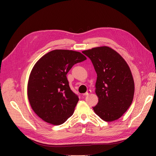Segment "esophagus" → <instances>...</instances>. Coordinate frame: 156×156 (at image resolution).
I'll return each mask as SVG.
<instances>
[{"instance_id": "1", "label": "esophagus", "mask_w": 156, "mask_h": 156, "mask_svg": "<svg viewBox=\"0 0 156 156\" xmlns=\"http://www.w3.org/2000/svg\"><path fill=\"white\" fill-rule=\"evenodd\" d=\"M91 92H92V90H88L87 91V92H86L85 94H84L83 95H84V96H88L89 94H90Z\"/></svg>"}]
</instances>
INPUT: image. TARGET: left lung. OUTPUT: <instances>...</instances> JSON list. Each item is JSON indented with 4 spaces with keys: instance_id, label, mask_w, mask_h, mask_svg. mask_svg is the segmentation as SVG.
<instances>
[{
    "instance_id": "8db88e82",
    "label": "left lung",
    "mask_w": 156,
    "mask_h": 156,
    "mask_svg": "<svg viewBox=\"0 0 156 156\" xmlns=\"http://www.w3.org/2000/svg\"><path fill=\"white\" fill-rule=\"evenodd\" d=\"M91 60L97 73L98 105L93 107L102 120L119 119L133 101L135 84L129 66L116 51L107 46L83 51Z\"/></svg>"
}]
</instances>
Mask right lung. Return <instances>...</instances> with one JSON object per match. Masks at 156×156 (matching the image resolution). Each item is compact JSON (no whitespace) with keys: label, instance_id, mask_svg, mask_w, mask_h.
<instances>
[{"label":"right lung","instance_id":"obj_1","mask_svg":"<svg viewBox=\"0 0 156 156\" xmlns=\"http://www.w3.org/2000/svg\"><path fill=\"white\" fill-rule=\"evenodd\" d=\"M86 56L77 51L56 49L49 52L33 67L27 94L36 114L48 123L58 126L73 115L79 101L69 86L66 75Z\"/></svg>","mask_w":156,"mask_h":156}]
</instances>
